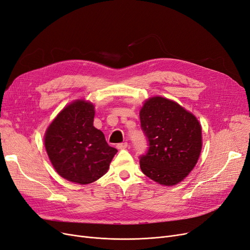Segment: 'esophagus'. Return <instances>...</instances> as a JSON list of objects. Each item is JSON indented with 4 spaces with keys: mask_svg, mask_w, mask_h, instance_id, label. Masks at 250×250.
<instances>
[{
    "mask_svg": "<svg viewBox=\"0 0 250 250\" xmlns=\"http://www.w3.org/2000/svg\"><path fill=\"white\" fill-rule=\"evenodd\" d=\"M127 146H128V144H127L126 142H125V143H119V144H117V145H116L117 149H119V150L125 149V148H127Z\"/></svg>",
    "mask_w": 250,
    "mask_h": 250,
    "instance_id": "34e87169",
    "label": "esophagus"
}]
</instances>
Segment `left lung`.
<instances>
[{"mask_svg": "<svg viewBox=\"0 0 250 250\" xmlns=\"http://www.w3.org/2000/svg\"><path fill=\"white\" fill-rule=\"evenodd\" d=\"M148 151L140 156L144 175L165 186H173L194 168L202 148L201 125L185 108L162 97L149 98L140 111Z\"/></svg>", "mask_w": 250, "mask_h": 250, "instance_id": "1", "label": "left lung"}]
</instances>
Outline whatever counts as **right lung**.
<instances>
[{
  "label": "right lung",
  "instance_id": "1",
  "mask_svg": "<svg viewBox=\"0 0 250 250\" xmlns=\"http://www.w3.org/2000/svg\"><path fill=\"white\" fill-rule=\"evenodd\" d=\"M94 116L91 102L77 100L64 108L45 134V147L54 168L65 180L81 185L105 175L117 152L94 126Z\"/></svg>",
  "mask_w": 250,
  "mask_h": 250
}]
</instances>
